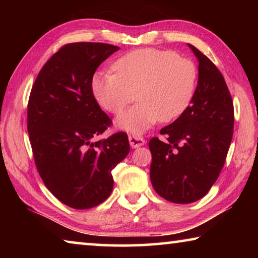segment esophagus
<instances>
[{
	"mask_svg": "<svg viewBox=\"0 0 258 258\" xmlns=\"http://www.w3.org/2000/svg\"><path fill=\"white\" fill-rule=\"evenodd\" d=\"M128 141H130V146L132 148H139V147H142L145 145L146 141L143 140L142 138L138 137V135H128Z\"/></svg>",
	"mask_w": 258,
	"mask_h": 258,
	"instance_id": "1",
	"label": "esophagus"
}]
</instances>
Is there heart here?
<instances>
[{
	"label": "heart",
	"instance_id": "1",
	"mask_svg": "<svg viewBox=\"0 0 258 258\" xmlns=\"http://www.w3.org/2000/svg\"><path fill=\"white\" fill-rule=\"evenodd\" d=\"M115 73L97 72L91 90L99 106L111 113L121 112L138 93L137 106L116 119L117 128L142 134L160 119L172 121L182 116L194 98L197 69L175 52L138 49L113 62Z\"/></svg>",
	"mask_w": 258,
	"mask_h": 258
}]
</instances>
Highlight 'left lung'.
I'll use <instances>...</instances> for the list:
<instances>
[{
  "mask_svg": "<svg viewBox=\"0 0 258 258\" xmlns=\"http://www.w3.org/2000/svg\"><path fill=\"white\" fill-rule=\"evenodd\" d=\"M198 83L182 116L161 128L163 142L152 138L149 148L151 184L175 204H190L208 194L223 168L233 135V102L221 72L197 47Z\"/></svg>",
  "mask_w": 258,
  "mask_h": 258,
  "instance_id": "8db88e82",
  "label": "left lung"
}]
</instances>
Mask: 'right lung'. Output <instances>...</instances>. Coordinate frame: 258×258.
Returning a JSON list of instances; mask_svg holds the SVG:
<instances>
[{"instance_id":"1","label":"right lung","mask_w":258,"mask_h":258,"mask_svg":"<svg viewBox=\"0 0 258 258\" xmlns=\"http://www.w3.org/2000/svg\"><path fill=\"white\" fill-rule=\"evenodd\" d=\"M118 50L106 43L64 45L43 66L30 92L27 130L37 171L51 194L75 209L110 196L112 168L130 152L124 132L93 141L111 119L95 101L91 81Z\"/></svg>"}]
</instances>
